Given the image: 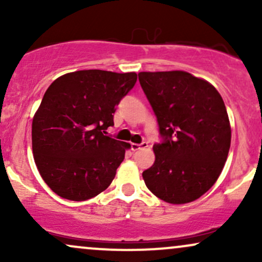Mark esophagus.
Segmentation results:
<instances>
[{"label": "esophagus", "instance_id": "1", "mask_svg": "<svg viewBox=\"0 0 262 262\" xmlns=\"http://www.w3.org/2000/svg\"><path fill=\"white\" fill-rule=\"evenodd\" d=\"M130 148H132V150H133V151H138V150L148 148V143H146V141H143V143H141V144H135V143H133V144H132V145H130Z\"/></svg>", "mask_w": 262, "mask_h": 262}]
</instances>
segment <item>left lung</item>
Returning a JSON list of instances; mask_svg holds the SVG:
<instances>
[{"mask_svg":"<svg viewBox=\"0 0 262 262\" xmlns=\"http://www.w3.org/2000/svg\"><path fill=\"white\" fill-rule=\"evenodd\" d=\"M139 82L158 119L161 143L143 179L156 197L192 202L214 185L230 148L231 129L214 86L186 71L139 73Z\"/></svg>","mask_w":262,"mask_h":262,"instance_id":"left-lung-1","label":"left lung"}]
</instances>
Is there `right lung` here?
I'll return each instance as SVG.
<instances>
[{"label": "right lung", "mask_w": 262, "mask_h": 262, "mask_svg": "<svg viewBox=\"0 0 262 262\" xmlns=\"http://www.w3.org/2000/svg\"><path fill=\"white\" fill-rule=\"evenodd\" d=\"M135 82V73L80 70L48 87L33 118L32 146L39 173L58 196L86 201L113 181L130 144L106 130Z\"/></svg>", "instance_id": "1"}]
</instances>
